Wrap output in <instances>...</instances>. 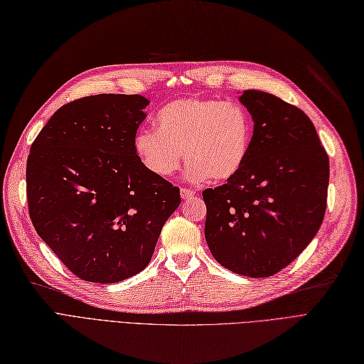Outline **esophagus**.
I'll return each mask as SVG.
<instances>
[{
	"label": "esophagus",
	"instance_id": "esophagus-1",
	"mask_svg": "<svg viewBox=\"0 0 364 364\" xmlns=\"http://www.w3.org/2000/svg\"><path fill=\"white\" fill-rule=\"evenodd\" d=\"M180 193H181L183 199H192L196 195V192L193 189H187V187H183V189L180 191Z\"/></svg>",
	"mask_w": 364,
	"mask_h": 364
}]
</instances>
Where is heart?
<instances>
[{
  "label": "heart",
  "instance_id": "heart-1",
  "mask_svg": "<svg viewBox=\"0 0 364 364\" xmlns=\"http://www.w3.org/2000/svg\"><path fill=\"white\" fill-rule=\"evenodd\" d=\"M156 130H140L133 139L142 166L169 178L183 159L187 178L222 183L242 171L254 139L251 114L236 101L186 97L156 113Z\"/></svg>",
  "mask_w": 364,
  "mask_h": 364
}]
</instances>
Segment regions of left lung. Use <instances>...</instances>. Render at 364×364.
<instances>
[{
  "mask_svg": "<svg viewBox=\"0 0 364 364\" xmlns=\"http://www.w3.org/2000/svg\"><path fill=\"white\" fill-rule=\"evenodd\" d=\"M239 101L252 116V145L236 177L203 192L205 240L215 260L231 272L272 277L319 231L330 161L301 109L254 89Z\"/></svg>",
  "mask_w": 364,
  "mask_h": 364,
  "instance_id": "left-lung-1",
  "label": "left lung"
}]
</instances>
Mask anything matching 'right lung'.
I'll return each mask as SVG.
<instances>
[{
	"instance_id": "1",
	"label": "right lung",
	"mask_w": 364,
	"mask_h": 364,
	"mask_svg": "<svg viewBox=\"0 0 364 364\" xmlns=\"http://www.w3.org/2000/svg\"><path fill=\"white\" fill-rule=\"evenodd\" d=\"M142 95L100 93L58 109L27 160L34 228L78 278L113 284L148 266L180 189L148 172L133 139Z\"/></svg>"
}]
</instances>
